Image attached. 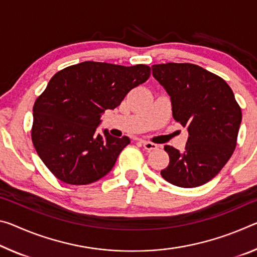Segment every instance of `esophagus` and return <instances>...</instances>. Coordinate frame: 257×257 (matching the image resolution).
Returning a JSON list of instances; mask_svg holds the SVG:
<instances>
[{"label":"esophagus","instance_id":"1","mask_svg":"<svg viewBox=\"0 0 257 257\" xmlns=\"http://www.w3.org/2000/svg\"><path fill=\"white\" fill-rule=\"evenodd\" d=\"M141 144H142V146H143V148H144V150L149 151V152H150V151L157 150V148H158L157 144L151 143V142H146V141H142Z\"/></svg>","mask_w":257,"mask_h":257}]
</instances>
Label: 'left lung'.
<instances>
[{
    "instance_id": "obj_1",
    "label": "left lung",
    "mask_w": 257,
    "mask_h": 257,
    "mask_svg": "<svg viewBox=\"0 0 257 257\" xmlns=\"http://www.w3.org/2000/svg\"><path fill=\"white\" fill-rule=\"evenodd\" d=\"M153 76L172 99L173 116L189 133L185 151L165 145L167 182L195 187L209 182L229 161L237 145L241 108L221 76L190 63L152 66Z\"/></svg>"
}]
</instances>
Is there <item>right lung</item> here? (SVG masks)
<instances>
[{
    "mask_svg": "<svg viewBox=\"0 0 257 257\" xmlns=\"http://www.w3.org/2000/svg\"><path fill=\"white\" fill-rule=\"evenodd\" d=\"M150 74V66L143 64L83 62L51 77L35 100L32 142L59 181L85 185L109 173L130 140L113 137L107 130L97 134L101 113L119 106Z\"/></svg>",
    "mask_w": 257,
    "mask_h": 257,
    "instance_id": "obj_1",
    "label": "right lung"
}]
</instances>
